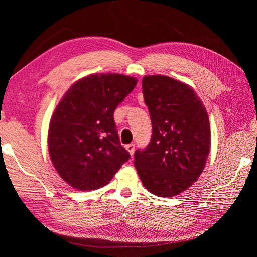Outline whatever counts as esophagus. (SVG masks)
I'll list each match as a JSON object with an SVG mask.
<instances>
[{"instance_id": "esophagus-1", "label": "esophagus", "mask_w": 257, "mask_h": 257, "mask_svg": "<svg viewBox=\"0 0 257 257\" xmlns=\"http://www.w3.org/2000/svg\"><path fill=\"white\" fill-rule=\"evenodd\" d=\"M125 149L130 152L131 155H133L134 151H135V144H128L125 146Z\"/></svg>"}]
</instances>
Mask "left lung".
Here are the masks:
<instances>
[{
    "label": "left lung",
    "instance_id": "1",
    "mask_svg": "<svg viewBox=\"0 0 257 257\" xmlns=\"http://www.w3.org/2000/svg\"><path fill=\"white\" fill-rule=\"evenodd\" d=\"M143 94L152 136L135 151L134 165L148 191L172 197L203 173L211 143L208 113L195 91L167 76L144 77Z\"/></svg>",
    "mask_w": 257,
    "mask_h": 257
}]
</instances>
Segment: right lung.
<instances>
[{
  "mask_svg": "<svg viewBox=\"0 0 257 257\" xmlns=\"http://www.w3.org/2000/svg\"><path fill=\"white\" fill-rule=\"evenodd\" d=\"M136 84L133 77L95 74L75 82L62 97L50 121L48 147L54 168L73 188H103L131 158L113 112Z\"/></svg>",
  "mask_w": 257,
  "mask_h": 257,
  "instance_id": "right-lung-1",
  "label": "right lung"
}]
</instances>
